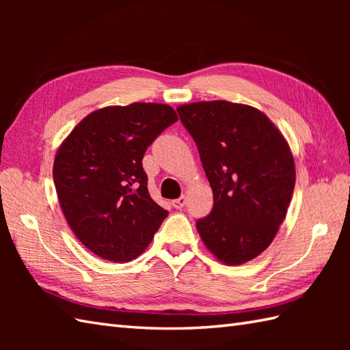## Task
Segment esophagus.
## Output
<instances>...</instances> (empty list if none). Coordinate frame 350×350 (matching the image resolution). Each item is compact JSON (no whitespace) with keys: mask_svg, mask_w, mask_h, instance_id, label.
<instances>
[{"mask_svg":"<svg viewBox=\"0 0 350 350\" xmlns=\"http://www.w3.org/2000/svg\"><path fill=\"white\" fill-rule=\"evenodd\" d=\"M171 204H173L174 209H182V207H183L185 204H187V197L182 196L180 198L173 200V202H171Z\"/></svg>","mask_w":350,"mask_h":350,"instance_id":"34e87169","label":"esophagus"}]
</instances>
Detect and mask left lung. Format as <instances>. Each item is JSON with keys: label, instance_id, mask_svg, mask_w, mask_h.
Instances as JSON below:
<instances>
[{"label": "left lung", "instance_id": "obj_1", "mask_svg": "<svg viewBox=\"0 0 350 350\" xmlns=\"http://www.w3.org/2000/svg\"><path fill=\"white\" fill-rule=\"evenodd\" d=\"M177 113L213 192L212 212L197 221L200 237L221 263H247L269 247L286 218L296 180L287 139L243 103L192 102Z\"/></svg>", "mask_w": 350, "mask_h": 350}]
</instances>
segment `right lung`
I'll return each mask as SVG.
<instances>
[{
  "label": "right lung",
  "mask_w": 350,
  "mask_h": 350,
  "mask_svg": "<svg viewBox=\"0 0 350 350\" xmlns=\"http://www.w3.org/2000/svg\"><path fill=\"white\" fill-rule=\"evenodd\" d=\"M179 120L165 103L135 102L85 116L58 147L54 183L64 218L81 243L109 262H131L168 212L147 189L143 156Z\"/></svg>",
  "instance_id": "obj_1"
}]
</instances>
